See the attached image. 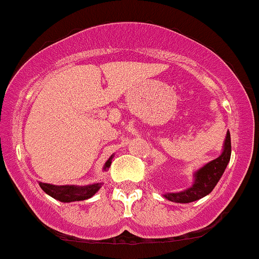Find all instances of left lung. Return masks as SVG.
Instances as JSON below:
<instances>
[{"mask_svg":"<svg viewBox=\"0 0 259 259\" xmlns=\"http://www.w3.org/2000/svg\"><path fill=\"white\" fill-rule=\"evenodd\" d=\"M231 156V138L230 133L228 132L225 139V144H224V152L219 158L215 160L208 162L202 168H199L196 172V180L194 184L191 188L184 191V192L179 193H167L165 197L171 202L176 203H191L194 200H198L207 196L213 191L218 182H219L220 177L225 171L228 162L230 161Z\"/></svg>","mask_w":259,"mask_h":259,"instance_id":"1","label":"left lung"}]
</instances>
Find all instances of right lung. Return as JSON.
I'll return each mask as SVG.
<instances>
[{"label": "right lung", "mask_w": 259, "mask_h": 259, "mask_svg": "<svg viewBox=\"0 0 259 259\" xmlns=\"http://www.w3.org/2000/svg\"><path fill=\"white\" fill-rule=\"evenodd\" d=\"M111 158L106 161L104 168L107 170L111 165ZM40 187L45 193H48L49 196H51L52 198L60 200V202L68 203V202H74V200H84L88 199L91 197L94 196L98 192L99 188L101 187V182L89 186H73V185H65V186H55L50 184H42L39 182Z\"/></svg>", "instance_id": "obj_1"}]
</instances>
